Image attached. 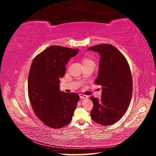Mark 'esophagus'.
I'll list each match as a JSON object with an SVG mask.
<instances>
[{
	"mask_svg": "<svg viewBox=\"0 0 156 156\" xmlns=\"http://www.w3.org/2000/svg\"><path fill=\"white\" fill-rule=\"evenodd\" d=\"M79 97L81 99H82V100H83V99H87L88 98V96H86V95H84V94H79Z\"/></svg>",
	"mask_w": 156,
	"mask_h": 156,
	"instance_id": "34e87169",
	"label": "esophagus"
}]
</instances>
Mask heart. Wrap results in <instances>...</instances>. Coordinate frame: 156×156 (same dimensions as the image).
Here are the masks:
<instances>
[{
    "mask_svg": "<svg viewBox=\"0 0 156 156\" xmlns=\"http://www.w3.org/2000/svg\"><path fill=\"white\" fill-rule=\"evenodd\" d=\"M92 62V61L88 57H84L83 58V63H85V62Z\"/></svg>",
    "mask_w": 156,
    "mask_h": 156,
    "instance_id": "obj_1",
    "label": "heart"
}]
</instances>
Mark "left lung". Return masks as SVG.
Here are the masks:
<instances>
[{
  "instance_id": "left-lung-1",
  "label": "left lung",
  "mask_w": 156,
  "mask_h": 156,
  "mask_svg": "<svg viewBox=\"0 0 156 156\" xmlns=\"http://www.w3.org/2000/svg\"><path fill=\"white\" fill-rule=\"evenodd\" d=\"M88 51L100 55L95 83L102 87L101 100L90 98L91 118L99 124L109 126L119 121L129 107L133 90L130 68L124 55L112 45H98Z\"/></svg>"
}]
</instances>
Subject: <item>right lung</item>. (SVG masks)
Returning a JSON list of instances; mask_svg holds the SVG:
<instances>
[{
    "label": "right lung",
    "instance_id": "right-lung-1",
    "mask_svg": "<svg viewBox=\"0 0 156 156\" xmlns=\"http://www.w3.org/2000/svg\"><path fill=\"white\" fill-rule=\"evenodd\" d=\"M79 49L51 46L33 60L28 78L29 100L36 116L47 126L62 128L72 119L79 100L75 93L60 90L66 65Z\"/></svg>",
    "mask_w": 156,
    "mask_h": 156
}]
</instances>
